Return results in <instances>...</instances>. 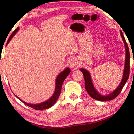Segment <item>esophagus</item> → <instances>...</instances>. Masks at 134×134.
Segmentation results:
<instances>
[{
    "mask_svg": "<svg viewBox=\"0 0 134 134\" xmlns=\"http://www.w3.org/2000/svg\"><path fill=\"white\" fill-rule=\"evenodd\" d=\"M69 65L70 69H77L79 67V63L77 62V59L75 58H72L71 60L70 61Z\"/></svg>",
    "mask_w": 134,
    "mask_h": 134,
    "instance_id": "1",
    "label": "esophagus"
}]
</instances>
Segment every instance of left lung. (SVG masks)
<instances>
[{"label":"left lung","instance_id":"8db88e82","mask_svg":"<svg viewBox=\"0 0 134 134\" xmlns=\"http://www.w3.org/2000/svg\"><path fill=\"white\" fill-rule=\"evenodd\" d=\"M121 37L123 40L125 49V64H124V70L123 72V77L120 82L118 86L115 89L113 92H110V93L107 94L106 95H102L97 91L94 87L93 83L92 82V79L90 72L87 70L83 68L80 69V71L83 72L84 77H85V89L88 93L91 96L93 99L99 101H108L112 100L115 97L118 96V94L121 93L122 88L125 85L127 80H128L129 75H130V52H129V48L127 45L124 36L122 34V32L120 31Z\"/></svg>","mask_w":134,"mask_h":134}]
</instances>
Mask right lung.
Returning <instances> with one entry per match:
<instances>
[{
	"label": "right lung",
	"instance_id": "add662e5",
	"mask_svg": "<svg viewBox=\"0 0 134 134\" xmlns=\"http://www.w3.org/2000/svg\"><path fill=\"white\" fill-rule=\"evenodd\" d=\"M19 28L18 27V28L15 29V30L13 32V33L11 34L10 37L9 38V40L7 42V45L9 44V42H10V41L11 39L14 37V35L18 32V31H19ZM70 68L67 67L63 70V71L60 72V73L58 74V75L57 76L56 79H55V90H54V93L52 95L51 97H49L48 99H47V100H45L43 102L40 103H37V104H34V103H26L25 102H24L21 99H20L19 97L16 96V97L17 98L20 100L21 102H22L24 104H25L26 105L29 106L32 108H34V109L36 110H45L47 109H48L49 108H51V106H53L54 104L55 103V102L57 100L59 96H60V93H61V90H62V85L63 83L64 82V80L65 78L67 77L68 75L70 74Z\"/></svg>",
	"mask_w": 134,
	"mask_h": 134
}]
</instances>
